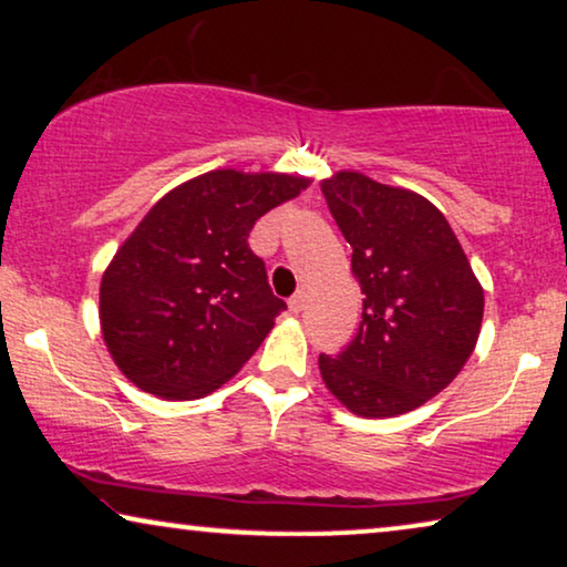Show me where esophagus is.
<instances>
[{"instance_id": "obj_1", "label": "esophagus", "mask_w": 567, "mask_h": 567, "mask_svg": "<svg viewBox=\"0 0 567 567\" xmlns=\"http://www.w3.org/2000/svg\"><path fill=\"white\" fill-rule=\"evenodd\" d=\"M289 307H291V312H301V309L307 307V291L299 289L297 293H293V297L289 299Z\"/></svg>"}]
</instances>
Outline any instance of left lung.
Wrapping results in <instances>:
<instances>
[{
	"label": "left lung",
	"mask_w": 567,
	"mask_h": 567,
	"mask_svg": "<svg viewBox=\"0 0 567 567\" xmlns=\"http://www.w3.org/2000/svg\"><path fill=\"white\" fill-rule=\"evenodd\" d=\"M322 196L353 247L361 324L320 353L328 390L361 417H392L436 398L475 351L483 289L444 214L417 193L338 173Z\"/></svg>",
	"instance_id": "left-lung-1"
}]
</instances>
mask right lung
<instances>
[{
	"label": "right lung",
	"instance_id": "right-lung-1",
	"mask_svg": "<svg viewBox=\"0 0 567 567\" xmlns=\"http://www.w3.org/2000/svg\"><path fill=\"white\" fill-rule=\"evenodd\" d=\"M307 185L214 169L144 216L100 284L105 346L131 382L167 400L204 398L258 351L286 301L247 239Z\"/></svg>",
	"mask_w": 567,
	"mask_h": 567
}]
</instances>
